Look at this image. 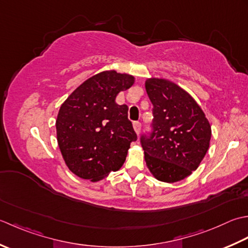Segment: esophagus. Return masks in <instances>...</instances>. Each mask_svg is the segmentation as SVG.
Returning <instances> with one entry per match:
<instances>
[{
  "label": "esophagus",
  "instance_id": "1",
  "mask_svg": "<svg viewBox=\"0 0 248 248\" xmlns=\"http://www.w3.org/2000/svg\"><path fill=\"white\" fill-rule=\"evenodd\" d=\"M133 126H134L135 133L137 134V135H139V134H140V130H141V124H140L139 122H135V123L133 124Z\"/></svg>",
  "mask_w": 248,
  "mask_h": 248
}]
</instances>
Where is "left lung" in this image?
Instances as JSON below:
<instances>
[{
	"mask_svg": "<svg viewBox=\"0 0 248 248\" xmlns=\"http://www.w3.org/2000/svg\"><path fill=\"white\" fill-rule=\"evenodd\" d=\"M145 91L153 105V131L141 138L146 167L165 183L184 180L208 152L209 120L193 96L170 80L146 79Z\"/></svg>",
	"mask_w": 248,
	"mask_h": 248,
	"instance_id": "1",
	"label": "left lung"
}]
</instances>
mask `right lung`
I'll return each instance as SVG.
<instances>
[{"label": "right lung", "mask_w": 248, "mask_h": 248, "mask_svg": "<svg viewBox=\"0 0 248 248\" xmlns=\"http://www.w3.org/2000/svg\"><path fill=\"white\" fill-rule=\"evenodd\" d=\"M135 77L104 70L85 80L61 106L55 121L59 148L67 168L79 178L98 182L123 166L137 140L120 92Z\"/></svg>", "instance_id": "1"}]
</instances>
